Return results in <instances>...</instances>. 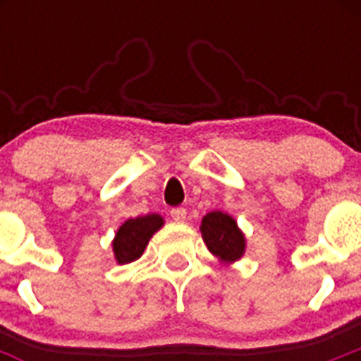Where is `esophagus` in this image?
Instances as JSON below:
<instances>
[{"instance_id": "esophagus-1", "label": "esophagus", "mask_w": 361, "mask_h": 361, "mask_svg": "<svg viewBox=\"0 0 361 361\" xmlns=\"http://www.w3.org/2000/svg\"><path fill=\"white\" fill-rule=\"evenodd\" d=\"M170 215H171V219L177 220V222H184V220H186V209H184V208H173L170 212Z\"/></svg>"}]
</instances>
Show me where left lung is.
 <instances>
[{"label":"left lung","instance_id":"obj_1","mask_svg":"<svg viewBox=\"0 0 361 361\" xmlns=\"http://www.w3.org/2000/svg\"><path fill=\"white\" fill-rule=\"evenodd\" d=\"M200 233L208 250L220 262L233 264L245 251L244 233L238 229L237 222L228 213L212 212L202 219Z\"/></svg>","mask_w":361,"mask_h":361}]
</instances>
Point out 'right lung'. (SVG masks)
I'll return each instance as SVG.
<instances>
[{
  "label": "right lung",
  "mask_w": 361,
  "mask_h": 361,
  "mask_svg": "<svg viewBox=\"0 0 361 361\" xmlns=\"http://www.w3.org/2000/svg\"><path fill=\"white\" fill-rule=\"evenodd\" d=\"M164 224L161 215L152 213V215L137 216V219L126 220L116 233L114 238V255L119 264H130L145 253V247L148 245L153 233L159 231Z\"/></svg>",
  "instance_id": "right-lung-1"
}]
</instances>
